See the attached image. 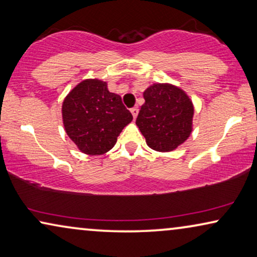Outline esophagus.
Returning a JSON list of instances; mask_svg holds the SVG:
<instances>
[{"instance_id": "34e87169", "label": "esophagus", "mask_w": 257, "mask_h": 257, "mask_svg": "<svg viewBox=\"0 0 257 257\" xmlns=\"http://www.w3.org/2000/svg\"><path fill=\"white\" fill-rule=\"evenodd\" d=\"M132 114H133L134 118H136V117H137V114H139V107H137V106L133 107V108H132Z\"/></svg>"}]
</instances>
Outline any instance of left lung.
I'll return each instance as SVG.
<instances>
[{
	"label": "left lung",
	"mask_w": 257,
	"mask_h": 257,
	"mask_svg": "<svg viewBox=\"0 0 257 257\" xmlns=\"http://www.w3.org/2000/svg\"><path fill=\"white\" fill-rule=\"evenodd\" d=\"M146 102L136 118L147 144L156 151H171L192 132L193 104L182 89L155 84L143 93Z\"/></svg>",
	"instance_id": "left-lung-1"
}]
</instances>
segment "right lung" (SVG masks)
Segmentation results:
<instances>
[{
    "label": "right lung",
    "instance_id": "right-lung-1",
    "mask_svg": "<svg viewBox=\"0 0 257 257\" xmlns=\"http://www.w3.org/2000/svg\"><path fill=\"white\" fill-rule=\"evenodd\" d=\"M133 115L106 82L88 79L75 86L63 102L67 135L82 153L102 155L115 146L117 136Z\"/></svg>",
    "mask_w": 257,
    "mask_h": 257
}]
</instances>
